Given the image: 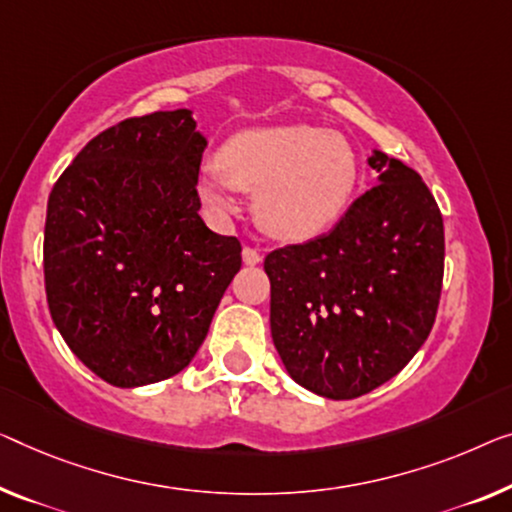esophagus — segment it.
Instances as JSON below:
<instances>
[{
  "instance_id": "1",
  "label": "esophagus",
  "mask_w": 512,
  "mask_h": 512,
  "mask_svg": "<svg viewBox=\"0 0 512 512\" xmlns=\"http://www.w3.org/2000/svg\"><path fill=\"white\" fill-rule=\"evenodd\" d=\"M243 262H246L248 266H257L259 262H262V253H259L257 248L246 246L243 248Z\"/></svg>"
}]
</instances>
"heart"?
I'll return each instance as SVG.
<instances>
[{"instance_id": "heart-1", "label": "heart", "mask_w": 512, "mask_h": 512, "mask_svg": "<svg viewBox=\"0 0 512 512\" xmlns=\"http://www.w3.org/2000/svg\"><path fill=\"white\" fill-rule=\"evenodd\" d=\"M358 177L345 137L317 126H271L234 135L220 163L197 172V193L216 218L234 213V188L255 193L259 225L278 239L322 234L345 213Z\"/></svg>"}]
</instances>
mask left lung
<instances>
[{
  "label": "left lung",
  "mask_w": 512,
  "mask_h": 512,
  "mask_svg": "<svg viewBox=\"0 0 512 512\" xmlns=\"http://www.w3.org/2000/svg\"><path fill=\"white\" fill-rule=\"evenodd\" d=\"M368 165L377 186L329 234L264 259L282 365L329 400L398 375L432 331L444 280V220L421 174L377 149Z\"/></svg>",
  "instance_id": "left-lung-1"
}]
</instances>
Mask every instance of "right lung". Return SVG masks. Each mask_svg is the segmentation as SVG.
<instances>
[{"mask_svg":"<svg viewBox=\"0 0 512 512\" xmlns=\"http://www.w3.org/2000/svg\"><path fill=\"white\" fill-rule=\"evenodd\" d=\"M207 137L167 110L96 135L48 200L45 294L61 338L119 388L174 377L207 338L241 243L200 218Z\"/></svg>","mask_w":512,"mask_h":512,"instance_id":"add662e5","label":"right lung"}]
</instances>
